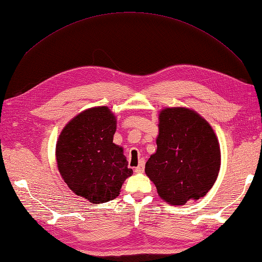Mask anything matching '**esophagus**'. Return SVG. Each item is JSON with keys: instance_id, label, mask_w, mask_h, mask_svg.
<instances>
[{"instance_id": "obj_1", "label": "esophagus", "mask_w": 262, "mask_h": 262, "mask_svg": "<svg viewBox=\"0 0 262 262\" xmlns=\"http://www.w3.org/2000/svg\"><path fill=\"white\" fill-rule=\"evenodd\" d=\"M144 160H141L140 161V164H139V166H137V167H135V169H134V172L135 173H143L144 172Z\"/></svg>"}]
</instances>
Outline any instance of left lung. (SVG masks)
Segmentation results:
<instances>
[{
    "mask_svg": "<svg viewBox=\"0 0 262 262\" xmlns=\"http://www.w3.org/2000/svg\"><path fill=\"white\" fill-rule=\"evenodd\" d=\"M157 151L145 164V174L159 197L169 205L198 201L215 183L221 151L212 126L188 107L159 112Z\"/></svg>",
    "mask_w": 262,
    "mask_h": 262,
    "instance_id": "1",
    "label": "left lung"
}]
</instances>
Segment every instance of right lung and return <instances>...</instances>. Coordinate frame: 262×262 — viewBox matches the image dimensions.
Returning a JSON list of instances; mask_svg holds the SVG:
<instances>
[{"label": "right lung", "mask_w": 262, "mask_h": 262, "mask_svg": "<svg viewBox=\"0 0 262 262\" xmlns=\"http://www.w3.org/2000/svg\"><path fill=\"white\" fill-rule=\"evenodd\" d=\"M117 119L107 106L80 112L60 132L56 144L57 167L77 196L102 204L119 196L133 169L121 146L113 143Z\"/></svg>", "instance_id": "obj_1"}]
</instances>
